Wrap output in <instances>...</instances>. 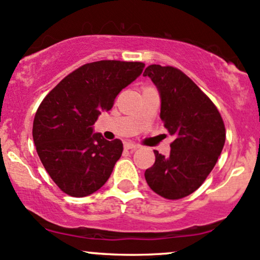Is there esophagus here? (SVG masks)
Listing matches in <instances>:
<instances>
[{"label": "esophagus", "instance_id": "1", "mask_svg": "<svg viewBox=\"0 0 260 260\" xmlns=\"http://www.w3.org/2000/svg\"><path fill=\"white\" fill-rule=\"evenodd\" d=\"M124 147L126 148V150H136V148H139V145L135 144V142L125 141L124 142Z\"/></svg>", "mask_w": 260, "mask_h": 260}]
</instances>
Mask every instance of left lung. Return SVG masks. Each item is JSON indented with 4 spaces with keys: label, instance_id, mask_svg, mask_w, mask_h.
Wrapping results in <instances>:
<instances>
[{
    "label": "left lung",
    "instance_id": "obj_1",
    "mask_svg": "<svg viewBox=\"0 0 260 260\" xmlns=\"http://www.w3.org/2000/svg\"><path fill=\"white\" fill-rule=\"evenodd\" d=\"M144 76L158 88L159 116L176 136L168 156L153 151L156 161L146 169V182L165 199H182L194 193L216 165L226 140L223 120L211 99L180 70L150 65Z\"/></svg>",
    "mask_w": 260,
    "mask_h": 260
}]
</instances>
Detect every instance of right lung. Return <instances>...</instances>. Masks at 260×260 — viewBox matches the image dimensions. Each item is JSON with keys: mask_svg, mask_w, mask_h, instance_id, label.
Returning a JSON list of instances; mask_svg holds the SVG:
<instances>
[{"mask_svg": "<svg viewBox=\"0 0 260 260\" xmlns=\"http://www.w3.org/2000/svg\"><path fill=\"white\" fill-rule=\"evenodd\" d=\"M144 62L102 60L82 65L43 99L33 122V140L44 168L63 193L91 195L106 184L122 153L119 139L93 134L101 112L135 81Z\"/></svg>", "mask_w": 260, "mask_h": 260, "instance_id": "add662e5", "label": "right lung"}]
</instances>
